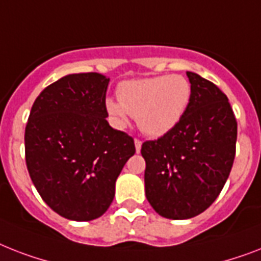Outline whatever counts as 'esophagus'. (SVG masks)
I'll list each match as a JSON object with an SVG mask.
<instances>
[{"mask_svg": "<svg viewBox=\"0 0 261 261\" xmlns=\"http://www.w3.org/2000/svg\"><path fill=\"white\" fill-rule=\"evenodd\" d=\"M134 143H135V150H137V153H139V151H141V146H142V141L138 138H135Z\"/></svg>", "mask_w": 261, "mask_h": 261, "instance_id": "esophagus-1", "label": "esophagus"}]
</instances>
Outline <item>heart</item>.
<instances>
[{
	"mask_svg": "<svg viewBox=\"0 0 261 261\" xmlns=\"http://www.w3.org/2000/svg\"><path fill=\"white\" fill-rule=\"evenodd\" d=\"M192 96L190 81L178 74L124 81L118 100H107V111L119 124L137 118L139 128L150 137L171 131L186 114Z\"/></svg>",
	"mask_w": 261,
	"mask_h": 261,
	"instance_id": "1",
	"label": "heart"
}]
</instances>
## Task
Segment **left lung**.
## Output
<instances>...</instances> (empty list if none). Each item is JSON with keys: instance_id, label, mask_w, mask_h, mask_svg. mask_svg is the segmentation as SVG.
Listing matches in <instances>:
<instances>
[{"instance_id": "obj_1", "label": "left lung", "mask_w": 261, "mask_h": 261, "mask_svg": "<svg viewBox=\"0 0 261 261\" xmlns=\"http://www.w3.org/2000/svg\"><path fill=\"white\" fill-rule=\"evenodd\" d=\"M192 96L186 114L167 134L142 143L145 192L155 213L188 219L221 194L236 155L237 120L226 94L187 71Z\"/></svg>"}]
</instances>
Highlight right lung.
Wrapping results in <instances>:
<instances>
[{
    "mask_svg": "<svg viewBox=\"0 0 261 261\" xmlns=\"http://www.w3.org/2000/svg\"><path fill=\"white\" fill-rule=\"evenodd\" d=\"M110 79L62 77L39 94L25 127V163L42 199L63 218L92 221L114 200L115 182L135 153L133 137L107 122Z\"/></svg>",
    "mask_w": 261,
    "mask_h": 261,
    "instance_id": "obj_1",
    "label": "right lung"
}]
</instances>
